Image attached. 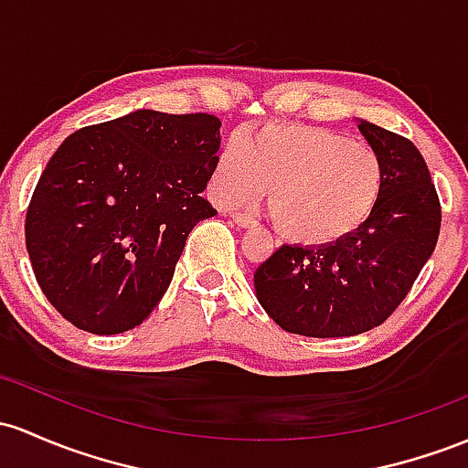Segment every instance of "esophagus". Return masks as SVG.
I'll list each match as a JSON object with an SVG mask.
<instances>
[{"label": "esophagus", "mask_w": 468, "mask_h": 468, "mask_svg": "<svg viewBox=\"0 0 468 468\" xmlns=\"http://www.w3.org/2000/svg\"><path fill=\"white\" fill-rule=\"evenodd\" d=\"M233 222L242 226V229H253V226H258V219H255L253 215H246V213H233Z\"/></svg>", "instance_id": "1"}]
</instances>
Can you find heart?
<instances>
[{
  "label": "heart",
  "mask_w": 468,
  "mask_h": 468,
  "mask_svg": "<svg viewBox=\"0 0 468 468\" xmlns=\"http://www.w3.org/2000/svg\"><path fill=\"white\" fill-rule=\"evenodd\" d=\"M387 184L379 153L344 133L306 124H266L244 133L215 162L210 191L219 207L266 192L277 233L324 246L356 233L376 213Z\"/></svg>",
  "instance_id": "obj_1"
}]
</instances>
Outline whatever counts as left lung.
<instances>
[{"instance_id":"8db88e82","label":"left lung","mask_w":468,"mask_h":468,"mask_svg":"<svg viewBox=\"0 0 468 468\" xmlns=\"http://www.w3.org/2000/svg\"><path fill=\"white\" fill-rule=\"evenodd\" d=\"M357 126L387 166L376 213L333 244H284L255 271L261 309L295 335L348 337L379 326L438 242L442 207L422 153L371 122Z\"/></svg>"}]
</instances>
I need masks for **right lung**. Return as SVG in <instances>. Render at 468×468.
I'll return each instance as SVG.
<instances>
[{"label":"right lung","instance_id":"right-lung-1","mask_svg":"<svg viewBox=\"0 0 468 468\" xmlns=\"http://www.w3.org/2000/svg\"><path fill=\"white\" fill-rule=\"evenodd\" d=\"M219 126L208 112L135 111L61 142L24 230L35 280L64 320L115 335L151 315L193 226L218 215L202 191Z\"/></svg>","mask_w":468,"mask_h":468}]
</instances>
